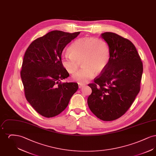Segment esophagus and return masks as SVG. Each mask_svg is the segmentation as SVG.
Here are the masks:
<instances>
[{"mask_svg":"<svg viewBox=\"0 0 156 156\" xmlns=\"http://www.w3.org/2000/svg\"><path fill=\"white\" fill-rule=\"evenodd\" d=\"M78 85H78V87H79V88H82L83 87H84V86H85V84H81V83H79Z\"/></svg>","mask_w":156,"mask_h":156,"instance_id":"1","label":"esophagus"}]
</instances>
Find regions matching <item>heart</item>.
<instances>
[{
  "label": "heart",
  "mask_w": 156,
  "mask_h": 156,
  "mask_svg": "<svg viewBox=\"0 0 156 156\" xmlns=\"http://www.w3.org/2000/svg\"><path fill=\"white\" fill-rule=\"evenodd\" d=\"M68 51L61 55V64L69 74L75 73L82 62V68L73 76L80 83L90 81L107 67L110 58L107 43L102 38L83 37L70 45Z\"/></svg>",
  "instance_id": "1"
}]
</instances>
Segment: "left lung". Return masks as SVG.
I'll return each mask as SVG.
<instances>
[{
    "label": "left lung",
    "instance_id": "obj_1",
    "mask_svg": "<svg viewBox=\"0 0 156 156\" xmlns=\"http://www.w3.org/2000/svg\"><path fill=\"white\" fill-rule=\"evenodd\" d=\"M101 37L109 46L110 58L102 74L88 86L90 110L104 121L123 115L131 106L140 89L143 63L133 44L128 39L105 32Z\"/></svg>",
    "mask_w": 156,
    "mask_h": 156
}]
</instances>
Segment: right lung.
I'll list each match as a JSON object with an SVG mask.
<instances>
[{
    "instance_id": "obj_1",
    "label": "right lung",
    "mask_w": 156,
    "mask_h": 156,
    "mask_svg": "<svg viewBox=\"0 0 156 156\" xmlns=\"http://www.w3.org/2000/svg\"><path fill=\"white\" fill-rule=\"evenodd\" d=\"M80 32L54 30L33 41L24 54L20 75L27 101L40 115H59L78 89L75 82L61 83L69 74L61 64L64 48Z\"/></svg>"
}]
</instances>
